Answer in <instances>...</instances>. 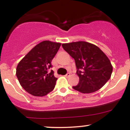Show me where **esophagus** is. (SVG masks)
<instances>
[{
    "instance_id": "obj_1",
    "label": "esophagus",
    "mask_w": 130,
    "mask_h": 130,
    "mask_svg": "<svg viewBox=\"0 0 130 130\" xmlns=\"http://www.w3.org/2000/svg\"><path fill=\"white\" fill-rule=\"evenodd\" d=\"M70 76V74L69 73H67L66 74H65V76L66 77H69Z\"/></svg>"
}]
</instances>
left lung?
Segmentation results:
<instances>
[{
	"instance_id": "1",
	"label": "left lung",
	"mask_w": 130,
	"mask_h": 130,
	"mask_svg": "<svg viewBox=\"0 0 130 130\" xmlns=\"http://www.w3.org/2000/svg\"><path fill=\"white\" fill-rule=\"evenodd\" d=\"M74 59L78 84L73 88L84 93L100 89L111 77L112 67L108 57L96 46L86 41L62 44Z\"/></svg>"
}]
</instances>
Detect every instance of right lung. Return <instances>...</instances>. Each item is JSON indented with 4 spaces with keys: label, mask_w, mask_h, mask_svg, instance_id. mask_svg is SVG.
<instances>
[{
    "label": "right lung",
    "mask_w": 130,
    "mask_h": 130,
    "mask_svg": "<svg viewBox=\"0 0 130 130\" xmlns=\"http://www.w3.org/2000/svg\"><path fill=\"white\" fill-rule=\"evenodd\" d=\"M60 43L44 41L32 48L19 62L16 76L26 92L36 96L47 95L54 89L57 78L54 71L52 60L57 53Z\"/></svg>",
    "instance_id": "1"
}]
</instances>
